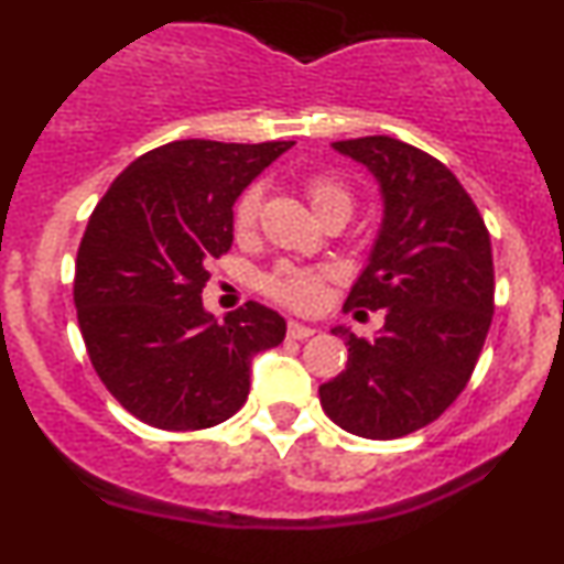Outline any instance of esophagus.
<instances>
[{"label":"esophagus","mask_w":564,"mask_h":564,"mask_svg":"<svg viewBox=\"0 0 564 564\" xmlns=\"http://www.w3.org/2000/svg\"><path fill=\"white\" fill-rule=\"evenodd\" d=\"M310 336H315V328H312V325H304L300 321H289V338L302 341V338H310Z\"/></svg>","instance_id":"obj_1"}]
</instances>
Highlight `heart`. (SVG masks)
I'll list each match as a JSON object with an SVG mask.
<instances>
[{
	"label": "heart",
	"instance_id": "heart-1",
	"mask_svg": "<svg viewBox=\"0 0 564 564\" xmlns=\"http://www.w3.org/2000/svg\"><path fill=\"white\" fill-rule=\"evenodd\" d=\"M260 188L252 186L241 194L234 209V228L239 236L252 234L260 217ZM307 199L317 217H328L334 213H344L349 217L355 196L351 188L336 175H312L307 181ZM334 278L330 268H296V264H278L270 275H264L262 286L270 296L283 302L291 310H317L325 300V283Z\"/></svg>",
	"mask_w": 564,
	"mask_h": 564
}]
</instances>
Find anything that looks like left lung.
<instances>
[{
  "mask_svg": "<svg viewBox=\"0 0 564 564\" xmlns=\"http://www.w3.org/2000/svg\"><path fill=\"white\" fill-rule=\"evenodd\" d=\"M368 167L383 217L344 310H383L372 338L347 325V370L321 386L325 415L362 438L423 429L470 381L494 315V260L484 217L436 158L391 135L334 141Z\"/></svg>",
  "mask_w": 564,
  "mask_h": 564,
  "instance_id": "1",
  "label": "left lung"
}]
</instances>
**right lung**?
I'll list each match as a JSON object with an SVG mask.
<instances>
[{
	"mask_svg": "<svg viewBox=\"0 0 564 564\" xmlns=\"http://www.w3.org/2000/svg\"><path fill=\"white\" fill-rule=\"evenodd\" d=\"M294 141L186 139L133 160L88 217L73 302L88 359L120 404L162 431L213 429L241 410L252 359L286 321L247 302L202 304L209 260L234 243V205Z\"/></svg>",
	"mask_w": 564,
	"mask_h": 564,
	"instance_id": "right-lung-1",
	"label": "right lung"
}]
</instances>
